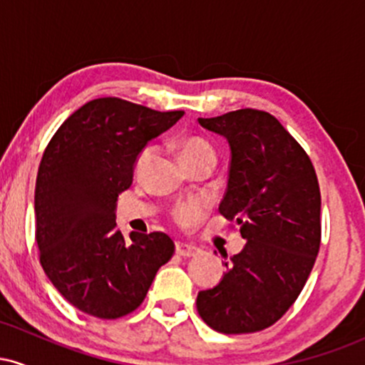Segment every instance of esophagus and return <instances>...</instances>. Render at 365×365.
Returning <instances> with one entry per match:
<instances>
[{"instance_id":"esophagus-1","label":"esophagus","mask_w":365,"mask_h":365,"mask_svg":"<svg viewBox=\"0 0 365 365\" xmlns=\"http://www.w3.org/2000/svg\"><path fill=\"white\" fill-rule=\"evenodd\" d=\"M199 252V249L194 245H188V244H182L178 242L177 244V254L182 255V257H194V255Z\"/></svg>"}]
</instances>
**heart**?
<instances>
[{"label":"heart","mask_w":365,"mask_h":365,"mask_svg":"<svg viewBox=\"0 0 365 365\" xmlns=\"http://www.w3.org/2000/svg\"><path fill=\"white\" fill-rule=\"evenodd\" d=\"M180 158H182L183 165H190V163L197 161H212L216 163V150L209 144L207 140L200 139V137H187L178 144ZM154 154H156V148L153 144L145 145V148L140 149V153L137 154L135 165H133V170H135L137 175H140L142 171L149 166V163L153 161ZM204 215L202 204L197 202V200H185V202H180L171 209L170 216L173 220V223L178 226H190L197 223Z\"/></svg>","instance_id":"1"}]
</instances>
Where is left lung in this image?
Here are the masks:
<instances>
[{"label":"left lung","instance_id":"1","mask_svg":"<svg viewBox=\"0 0 365 365\" xmlns=\"http://www.w3.org/2000/svg\"><path fill=\"white\" fill-rule=\"evenodd\" d=\"M199 123L232 149L220 212L247 244L225 264L221 283L199 292L197 311L220 333H255L282 319L311 274L321 245L319 182L302 145L269 113L245 108Z\"/></svg>","mask_w":365,"mask_h":365}]
</instances>
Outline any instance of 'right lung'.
I'll use <instances>...</instances> for the list:
<instances>
[{"mask_svg":"<svg viewBox=\"0 0 365 365\" xmlns=\"http://www.w3.org/2000/svg\"><path fill=\"white\" fill-rule=\"evenodd\" d=\"M183 111H156L120 98L92 99L46 145L36 180V242L49 282L78 311L118 319L144 302L175 254L161 232L127 242L115 204L132 185L140 149Z\"/></svg>","mask_w":365,"mask_h":365,"instance_id":"right-lung-1","label":"right lung"}]
</instances>
